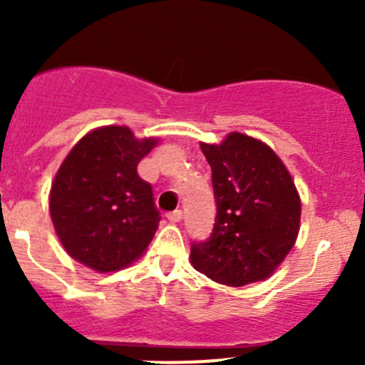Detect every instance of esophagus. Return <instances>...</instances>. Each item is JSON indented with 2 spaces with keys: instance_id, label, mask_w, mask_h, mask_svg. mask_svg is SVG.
I'll list each match as a JSON object with an SVG mask.
<instances>
[{
  "instance_id": "esophagus-1",
  "label": "esophagus",
  "mask_w": 365,
  "mask_h": 365,
  "mask_svg": "<svg viewBox=\"0 0 365 365\" xmlns=\"http://www.w3.org/2000/svg\"><path fill=\"white\" fill-rule=\"evenodd\" d=\"M182 217H183L182 210H175V212H169L168 213V220H169V222H180V220H182Z\"/></svg>"
}]
</instances>
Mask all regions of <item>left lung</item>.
<instances>
[{
	"label": "left lung",
	"instance_id": "8db88e82",
	"mask_svg": "<svg viewBox=\"0 0 365 365\" xmlns=\"http://www.w3.org/2000/svg\"><path fill=\"white\" fill-rule=\"evenodd\" d=\"M212 168L217 215L190 261L212 281H264L284 261L300 230V197L282 160L257 139L231 132L220 145L201 143Z\"/></svg>",
	"mask_w": 365,
	"mask_h": 365
}]
</instances>
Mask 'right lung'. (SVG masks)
<instances>
[{"label":"right lung","instance_id":"right-lung-1","mask_svg":"<svg viewBox=\"0 0 365 365\" xmlns=\"http://www.w3.org/2000/svg\"><path fill=\"white\" fill-rule=\"evenodd\" d=\"M157 139L128 127L95 128L67 155L51 187L49 210L65 251L97 272H114L143 256L159 227L152 185L138 164Z\"/></svg>","mask_w":365,"mask_h":365}]
</instances>
